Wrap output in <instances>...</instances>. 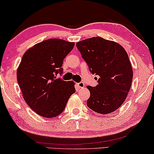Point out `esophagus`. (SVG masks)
<instances>
[{"label":"esophagus","instance_id":"obj_1","mask_svg":"<svg viewBox=\"0 0 154 154\" xmlns=\"http://www.w3.org/2000/svg\"><path fill=\"white\" fill-rule=\"evenodd\" d=\"M77 86L79 87V88H80V89H82V88L85 87V84L83 82H79L77 83Z\"/></svg>","mask_w":154,"mask_h":154}]
</instances>
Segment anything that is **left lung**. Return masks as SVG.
<instances>
[{"instance_id": "8db88e82", "label": "left lung", "mask_w": 154, "mask_h": 154, "mask_svg": "<svg viewBox=\"0 0 154 154\" xmlns=\"http://www.w3.org/2000/svg\"><path fill=\"white\" fill-rule=\"evenodd\" d=\"M89 71L99 76L96 87L87 86V104L100 114H109L123 104L130 91L133 71L125 49L117 43L100 37L76 43Z\"/></svg>"}]
</instances>
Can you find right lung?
Masks as SVG:
<instances>
[{"label":"right lung","mask_w":154,"mask_h":154,"mask_svg":"<svg viewBox=\"0 0 154 154\" xmlns=\"http://www.w3.org/2000/svg\"><path fill=\"white\" fill-rule=\"evenodd\" d=\"M74 46V42L50 39L35 44L22 57L17 83L28 106L42 117L59 115L75 91L74 82L56 78L63 72V62Z\"/></svg>","instance_id":"1"}]
</instances>
